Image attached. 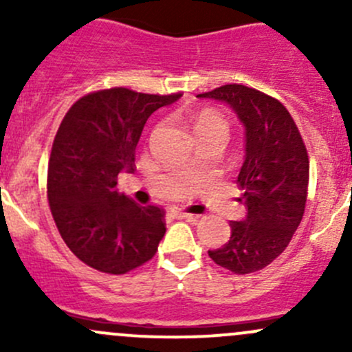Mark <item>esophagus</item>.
Returning a JSON list of instances; mask_svg holds the SVG:
<instances>
[{
    "mask_svg": "<svg viewBox=\"0 0 352 352\" xmlns=\"http://www.w3.org/2000/svg\"><path fill=\"white\" fill-rule=\"evenodd\" d=\"M175 216L180 219H197V214H192V212H186V211H175Z\"/></svg>",
    "mask_w": 352,
    "mask_h": 352,
    "instance_id": "1",
    "label": "esophagus"
}]
</instances>
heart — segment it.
Instances as JSON below:
<instances>
[{
	"instance_id": "obj_1",
	"label": "heart",
	"mask_w": 352,
	"mask_h": 352,
	"mask_svg": "<svg viewBox=\"0 0 352 352\" xmlns=\"http://www.w3.org/2000/svg\"><path fill=\"white\" fill-rule=\"evenodd\" d=\"M212 127H221V129H228L225 117L214 109H202L196 117V131L201 129H212Z\"/></svg>"
}]
</instances>
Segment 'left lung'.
<instances>
[{"label":"left lung","instance_id":"8db88e82","mask_svg":"<svg viewBox=\"0 0 352 352\" xmlns=\"http://www.w3.org/2000/svg\"><path fill=\"white\" fill-rule=\"evenodd\" d=\"M197 97L225 102L245 127V160L236 184L247 218L230 221L228 242L208 254L235 274H250L279 257L300 226L310 172L307 148L285 105L255 88L223 85Z\"/></svg>","mask_w":352,"mask_h":352}]
</instances>
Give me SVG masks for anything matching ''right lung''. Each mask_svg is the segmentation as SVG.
Returning a JSON list of instances; mask_svg holds the SVG:
<instances>
[{
  "mask_svg": "<svg viewBox=\"0 0 352 352\" xmlns=\"http://www.w3.org/2000/svg\"><path fill=\"white\" fill-rule=\"evenodd\" d=\"M179 98L129 88L94 91L74 102L59 126L47 168L49 206L69 250L97 271L126 274L158 250L165 212L119 192L117 175L134 170L148 117Z\"/></svg>",
  "mask_w": 352,
  "mask_h": 352,
  "instance_id": "obj_1",
  "label": "right lung"
}]
</instances>
